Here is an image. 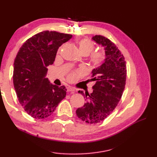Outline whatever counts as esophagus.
I'll use <instances>...</instances> for the list:
<instances>
[{
	"mask_svg": "<svg viewBox=\"0 0 157 157\" xmlns=\"http://www.w3.org/2000/svg\"><path fill=\"white\" fill-rule=\"evenodd\" d=\"M66 89H67L68 91H72V92L75 91V89H74V88H73V87H71L70 86H68L67 87H66Z\"/></svg>",
	"mask_w": 157,
	"mask_h": 157,
	"instance_id": "obj_1",
	"label": "esophagus"
}]
</instances>
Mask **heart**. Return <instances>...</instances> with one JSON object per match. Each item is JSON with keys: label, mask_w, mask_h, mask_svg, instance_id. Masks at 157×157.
Returning <instances> with one entry per match:
<instances>
[{"label": "heart", "mask_w": 157, "mask_h": 157, "mask_svg": "<svg viewBox=\"0 0 157 157\" xmlns=\"http://www.w3.org/2000/svg\"><path fill=\"white\" fill-rule=\"evenodd\" d=\"M95 45L94 42L88 39H82L79 41V50L82 55H88L94 50ZM105 59V54L102 51H98L93 53L91 56V62L95 67L100 66ZM79 71L78 73H82ZM76 78L75 73H71L68 76V80L73 81Z\"/></svg>", "instance_id": "b5f03b06"}]
</instances>
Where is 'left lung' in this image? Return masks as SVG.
I'll list each match as a JSON object with an SVG mask.
<instances>
[{
  "label": "left lung",
  "mask_w": 157,
  "mask_h": 157,
  "mask_svg": "<svg viewBox=\"0 0 157 157\" xmlns=\"http://www.w3.org/2000/svg\"><path fill=\"white\" fill-rule=\"evenodd\" d=\"M92 39L104 48L105 59L92 71L91 81L95 82L93 93L89 95L78 91L86 98V102L76 110V114L89 124L104 121L116 108L123 95L127 75L124 58L116 45L101 35L93 36Z\"/></svg>",
  "instance_id": "left-lung-1"
}]
</instances>
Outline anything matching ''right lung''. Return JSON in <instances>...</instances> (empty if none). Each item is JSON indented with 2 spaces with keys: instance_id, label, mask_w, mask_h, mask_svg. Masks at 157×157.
<instances>
[{
  "instance_id": "1",
  "label": "right lung",
  "mask_w": 157,
  "mask_h": 157,
  "mask_svg": "<svg viewBox=\"0 0 157 157\" xmlns=\"http://www.w3.org/2000/svg\"><path fill=\"white\" fill-rule=\"evenodd\" d=\"M68 34L44 31L28 39L20 48L14 63L13 82L20 104L30 116H50L66 97L64 86L51 84L46 78L57 50L72 38Z\"/></svg>"
}]
</instances>
